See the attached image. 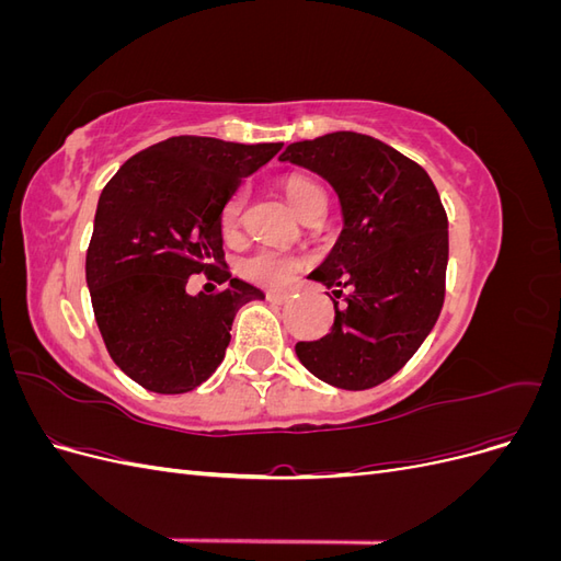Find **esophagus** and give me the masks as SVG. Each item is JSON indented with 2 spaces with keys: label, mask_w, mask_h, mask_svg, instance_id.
Instances as JSON below:
<instances>
[{
  "label": "esophagus",
  "mask_w": 561,
  "mask_h": 561,
  "mask_svg": "<svg viewBox=\"0 0 561 561\" xmlns=\"http://www.w3.org/2000/svg\"><path fill=\"white\" fill-rule=\"evenodd\" d=\"M266 299L271 304H285L287 299H290V295H287V293H266Z\"/></svg>",
  "instance_id": "1"
}]
</instances>
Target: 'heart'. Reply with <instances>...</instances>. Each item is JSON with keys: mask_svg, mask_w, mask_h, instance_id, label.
Instances as JSON below:
<instances>
[{"mask_svg": "<svg viewBox=\"0 0 561 561\" xmlns=\"http://www.w3.org/2000/svg\"><path fill=\"white\" fill-rule=\"evenodd\" d=\"M283 194L290 203L293 210L301 215L307 210L316 198H322L320 186L307 178L293 175L283 182ZM245 208V192H236L222 210V231L233 233L241 225V215ZM304 266V257L290 250H278V248H260L250 252L248 257L241 260L239 271L243 278L250 283H257L262 287H271V290H280L287 287L297 276V271Z\"/></svg>", "mask_w": 561, "mask_h": 561, "instance_id": "heart-1", "label": "heart"}]
</instances>
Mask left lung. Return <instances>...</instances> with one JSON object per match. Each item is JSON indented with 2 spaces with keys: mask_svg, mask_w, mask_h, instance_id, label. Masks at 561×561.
Returning <instances> with one entry per match:
<instances>
[{
  "mask_svg": "<svg viewBox=\"0 0 561 561\" xmlns=\"http://www.w3.org/2000/svg\"><path fill=\"white\" fill-rule=\"evenodd\" d=\"M280 161L328 180L344 227L309 278L342 295L332 332L295 346L313 377L365 390L412 358L443 311L449 233L443 201L419 163L363 133L287 145Z\"/></svg>",
  "mask_w": 561,
  "mask_h": 561,
  "instance_id": "8db88e82",
  "label": "left lung"
}]
</instances>
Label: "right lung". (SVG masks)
Returning a JSON list of instances; mask_svg holds the SVG:
<instances>
[{
	"label": "right lung",
	"mask_w": 561,
	"mask_h": 561,
	"mask_svg": "<svg viewBox=\"0 0 561 561\" xmlns=\"http://www.w3.org/2000/svg\"><path fill=\"white\" fill-rule=\"evenodd\" d=\"M280 147L180 135L128 159L100 194L87 285L112 360L135 383L163 396L194 390L225 360L239 309L264 299L221 265L222 210ZM210 267L226 290L186 294L188 276Z\"/></svg>",
	"instance_id": "1"
}]
</instances>
